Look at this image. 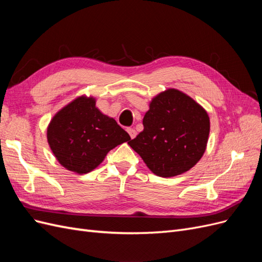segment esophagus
I'll return each instance as SVG.
<instances>
[{
    "instance_id": "34e87169",
    "label": "esophagus",
    "mask_w": 262,
    "mask_h": 262,
    "mask_svg": "<svg viewBox=\"0 0 262 262\" xmlns=\"http://www.w3.org/2000/svg\"><path fill=\"white\" fill-rule=\"evenodd\" d=\"M126 131H128V133H129V136H130V138L131 139H134L137 137V131L134 130V129H132V128H128L126 129Z\"/></svg>"
}]
</instances>
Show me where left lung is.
<instances>
[{"mask_svg": "<svg viewBox=\"0 0 262 262\" xmlns=\"http://www.w3.org/2000/svg\"><path fill=\"white\" fill-rule=\"evenodd\" d=\"M143 126L128 144L155 175L172 177L200 161L208 143L210 119L191 97L170 89L150 101Z\"/></svg>", "mask_w": 262, "mask_h": 262, "instance_id": "1", "label": "left lung"}]
</instances>
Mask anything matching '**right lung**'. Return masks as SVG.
<instances>
[{
  "instance_id": "1",
  "label": "right lung",
  "mask_w": 262,
  "mask_h": 262,
  "mask_svg": "<svg viewBox=\"0 0 262 262\" xmlns=\"http://www.w3.org/2000/svg\"><path fill=\"white\" fill-rule=\"evenodd\" d=\"M93 97L81 96L55 114L47 130L52 153L67 169L87 173L110 149L131 140L115 119L101 114Z\"/></svg>"
}]
</instances>
